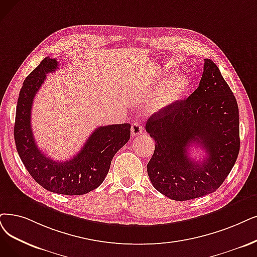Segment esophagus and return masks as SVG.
<instances>
[{"label": "esophagus", "mask_w": 257, "mask_h": 257, "mask_svg": "<svg viewBox=\"0 0 257 257\" xmlns=\"http://www.w3.org/2000/svg\"><path fill=\"white\" fill-rule=\"evenodd\" d=\"M131 132H132L133 136H138V135L143 134V127L139 124L138 122H135L131 127Z\"/></svg>", "instance_id": "obj_1"}]
</instances>
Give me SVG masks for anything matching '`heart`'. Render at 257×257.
I'll return each instance as SVG.
<instances>
[{
    "label": "heart",
    "mask_w": 257,
    "mask_h": 257,
    "mask_svg": "<svg viewBox=\"0 0 257 257\" xmlns=\"http://www.w3.org/2000/svg\"><path fill=\"white\" fill-rule=\"evenodd\" d=\"M188 87L189 79L186 75L178 74L174 76L161 87L159 93L151 100L149 109L152 112L163 111L177 102L186 93Z\"/></svg>",
    "instance_id": "1"
}]
</instances>
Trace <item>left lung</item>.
I'll return each instance as SVG.
<instances>
[{
  "instance_id": "8db88e82",
  "label": "left lung",
  "mask_w": 257,
  "mask_h": 257,
  "mask_svg": "<svg viewBox=\"0 0 257 257\" xmlns=\"http://www.w3.org/2000/svg\"><path fill=\"white\" fill-rule=\"evenodd\" d=\"M146 130L156 142L148 163L150 180L173 200H190L216 191L239 153L237 102L210 59H204L194 93L152 115ZM193 144L200 145L207 157L193 161L187 153Z\"/></svg>"
}]
</instances>
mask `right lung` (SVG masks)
<instances>
[{
	"mask_svg": "<svg viewBox=\"0 0 257 257\" xmlns=\"http://www.w3.org/2000/svg\"><path fill=\"white\" fill-rule=\"evenodd\" d=\"M58 69L56 59L45 58L23 82L16 111V147L26 170L44 189L63 195H83L98 188L107 175L115 154L131 137V125L111 124L96 128L71 159L55 161L42 153L34 138L33 102L46 74Z\"/></svg>",
	"mask_w": 257,
	"mask_h": 257,
	"instance_id": "right-lung-1",
	"label": "right lung"
}]
</instances>
